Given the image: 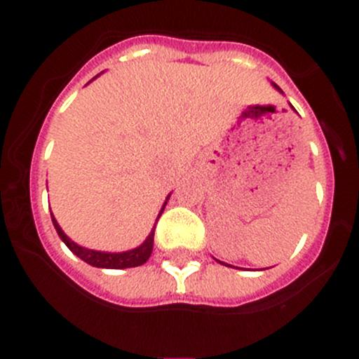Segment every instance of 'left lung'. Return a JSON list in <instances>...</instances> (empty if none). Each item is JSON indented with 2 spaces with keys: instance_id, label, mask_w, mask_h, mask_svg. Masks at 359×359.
Instances as JSON below:
<instances>
[{
  "instance_id": "obj_1",
  "label": "left lung",
  "mask_w": 359,
  "mask_h": 359,
  "mask_svg": "<svg viewBox=\"0 0 359 359\" xmlns=\"http://www.w3.org/2000/svg\"><path fill=\"white\" fill-rule=\"evenodd\" d=\"M273 86H274V88H276V90H280V92H281V88H280V86H278V85H274V83H273ZM219 262H220V260H219ZM220 264H224V262H220ZM229 267H233V266H229Z\"/></svg>"
}]
</instances>
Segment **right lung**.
<instances>
[{
  "instance_id": "obj_1",
  "label": "right lung",
  "mask_w": 359,
  "mask_h": 359,
  "mask_svg": "<svg viewBox=\"0 0 359 359\" xmlns=\"http://www.w3.org/2000/svg\"><path fill=\"white\" fill-rule=\"evenodd\" d=\"M168 198H166V201H168ZM166 201H165V205H166ZM165 205L161 206V212H159L158 219L161 217L163 210H165ZM158 219H156V222H158ZM52 222H53V226H55V231H57V234L60 236V240L66 243V247L71 250L76 257H79V259L85 260L86 264H90V266H93V267H102V269H126V267H137V266H142L144 262H147V259H149L151 253H153L154 229H156V224H154L153 231H151L149 236L146 238V241H144L140 247L128 250V252L111 253V252H97V250L83 248V247H79V245H76L74 241H72L71 238L64 233L62 227L59 226V222H57L55 217H53V213H52Z\"/></svg>"
}]
</instances>
